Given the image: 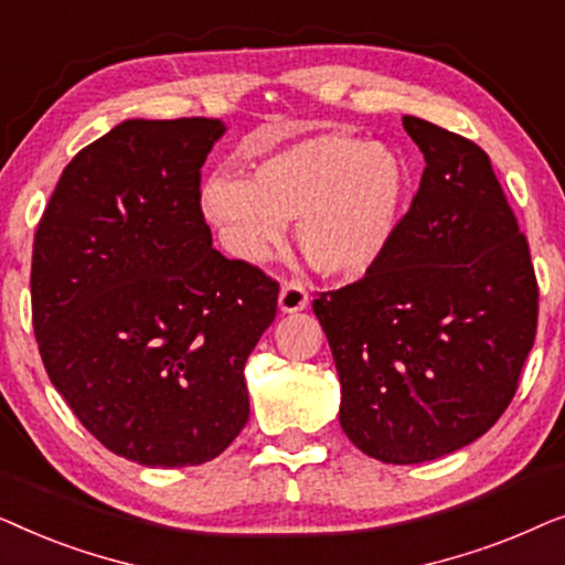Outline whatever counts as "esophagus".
I'll list each match as a JSON object with an SVG mask.
<instances>
[{"instance_id":"1","label":"esophagus","mask_w":565,"mask_h":565,"mask_svg":"<svg viewBox=\"0 0 565 565\" xmlns=\"http://www.w3.org/2000/svg\"><path fill=\"white\" fill-rule=\"evenodd\" d=\"M282 313H298L308 306V292L300 282H285L280 288V298H277Z\"/></svg>"}]
</instances>
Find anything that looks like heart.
I'll return each instance as SVG.
<instances>
[{
    "instance_id": "obj_1",
    "label": "heart",
    "mask_w": 565,
    "mask_h": 565,
    "mask_svg": "<svg viewBox=\"0 0 565 565\" xmlns=\"http://www.w3.org/2000/svg\"><path fill=\"white\" fill-rule=\"evenodd\" d=\"M408 198V167L388 143L319 134L282 146L249 180L215 172L200 211L236 259L259 265L298 221V246L319 275L360 280L396 242Z\"/></svg>"
}]
</instances>
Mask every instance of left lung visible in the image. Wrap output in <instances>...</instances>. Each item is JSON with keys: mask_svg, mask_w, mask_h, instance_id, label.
I'll return each instance as SVG.
<instances>
[{"mask_svg": "<svg viewBox=\"0 0 565 565\" xmlns=\"http://www.w3.org/2000/svg\"><path fill=\"white\" fill-rule=\"evenodd\" d=\"M404 128L427 167L396 242L373 273L313 300L342 385L339 424L393 466L486 435L537 329L527 238L486 151L414 115Z\"/></svg>", "mask_w": 565, "mask_h": 565, "instance_id": "left-lung-1", "label": "left lung"}]
</instances>
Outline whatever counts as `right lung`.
<instances>
[{"instance_id": "obj_1", "label": "right lung", "mask_w": 565, "mask_h": 565, "mask_svg": "<svg viewBox=\"0 0 565 565\" xmlns=\"http://www.w3.org/2000/svg\"><path fill=\"white\" fill-rule=\"evenodd\" d=\"M221 120H122L61 174L35 231L33 329L84 427L149 468L200 466L249 419L244 365L277 282L213 249L200 167Z\"/></svg>"}]
</instances>
